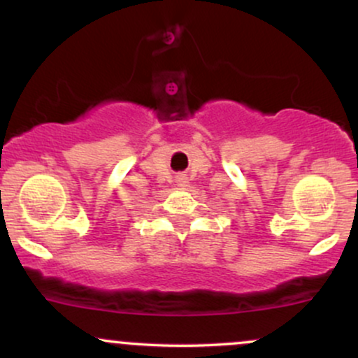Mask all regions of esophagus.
<instances>
[{
	"label": "esophagus",
	"mask_w": 358,
	"mask_h": 358,
	"mask_svg": "<svg viewBox=\"0 0 358 358\" xmlns=\"http://www.w3.org/2000/svg\"><path fill=\"white\" fill-rule=\"evenodd\" d=\"M176 182H178V185L180 187H185V185H187L188 182H187V178H185V176H180L178 180H176Z\"/></svg>",
	"instance_id": "1"
}]
</instances>
